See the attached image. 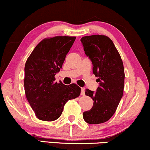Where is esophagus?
<instances>
[{
  "label": "esophagus",
  "mask_w": 150,
  "mask_h": 150,
  "mask_svg": "<svg viewBox=\"0 0 150 150\" xmlns=\"http://www.w3.org/2000/svg\"><path fill=\"white\" fill-rule=\"evenodd\" d=\"M84 94H85V91H84L83 88H81V95L83 96Z\"/></svg>",
  "instance_id": "34e87169"
}]
</instances>
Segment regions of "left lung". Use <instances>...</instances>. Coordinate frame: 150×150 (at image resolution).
<instances>
[{"instance_id":"obj_1","label":"left lung","mask_w":150,"mask_h":150,"mask_svg":"<svg viewBox=\"0 0 150 150\" xmlns=\"http://www.w3.org/2000/svg\"><path fill=\"white\" fill-rule=\"evenodd\" d=\"M81 42L99 83L96 91L86 89L85 94L93 99V105L83 112V117L89 124L103 123L113 115L122 97L123 63L112 41L105 35L83 37Z\"/></svg>"}]
</instances>
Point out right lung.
I'll return each instance as SVG.
<instances>
[{
	"label": "right lung",
	"mask_w": 150,
	"mask_h": 150,
	"mask_svg": "<svg viewBox=\"0 0 150 150\" xmlns=\"http://www.w3.org/2000/svg\"><path fill=\"white\" fill-rule=\"evenodd\" d=\"M75 37L57 36L45 39L35 47L25 66L26 98L38 119L53 121L62 115L64 106L80 95L75 83L55 82L54 76L62 68Z\"/></svg>",
	"instance_id": "obj_1"
}]
</instances>
